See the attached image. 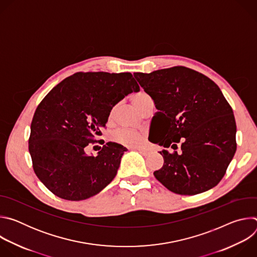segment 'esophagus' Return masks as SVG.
<instances>
[{
  "label": "esophagus",
  "instance_id": "34e87169",
  "mask_svg": "<svg viewBox=\"0 0 257 257\" xmlns=\"http://www.w3.org/2000/svg\"><path fill=\"white\" fill-rule=\"evenodd\" d=\"M137 151H138V152H140V153H141L142 155H145V156L149 154V153H148V151H145V150H142V149H137Z\"/></svg>",
  "mask_w": 257,
  "mask_h": 257
}]
</instances>
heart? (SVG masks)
<instances>
[{
  "instance_id": "b5f03b06",
  "label": "heart",
  "mask_w": 257,
  "mask_h": 257,
  "mask_svg": "<svg viewBox=\"0 0 257 257\" xmlns=\"http://www.w3.org/2000/svg\"><path fill=\"white\" fill-rule=\"evenodd\" d=\"M132 101L141 111L146 104L153 101V99L150 96V94L144 91H140L132 96ZM113 113L114 108L111 111V115H113ZM113 138L123 144H127L130 146H138L142 143L144 139V134L142 132L132 130L129 128H120L113 134Z\"/></svg>"
}]
</instances>
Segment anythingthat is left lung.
I'll list each match as a JSON object with an SVG mask.
<instances>
[{"label": "left lung", "instance_id": "8db88e82", "mask_svg": "<svg viewBox=\"0 0 257 257\" xmlns=\"http://www.w3.org/2000/svg\"><path fill=\"white\" fill-rule=\"evenodd\" d=\"M134 77L153 98L152 142L180 152H160L155 177L170 191L195 195L216 186L237 149L233 109L219 87L201 73L175 66Z\"/></svg>", "mask_w": 257, "mask_h": 257}]
</instances>
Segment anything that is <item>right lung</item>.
I'll use <instances>...</instances> for the list:
<instances>
[{"label":"right lung","mask_w":257,"mask_h":257,"mask_svg":"<svg viewBox=\"0 0 257 257\" xmlns=\"http://www.w3.org/2000/svg\"><path fill=\"white\" fill-rule=\"evenodd\" d=\"M139 90L129 72H77L45 96L32 118L28 150L35 175L52 193L78 201L112 182L127 150L107 142L90 157L84 149L99 141L113 106Z\"/></svg>","instance_id":"add662e5"}]
</instances>
